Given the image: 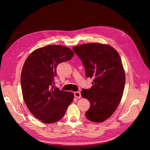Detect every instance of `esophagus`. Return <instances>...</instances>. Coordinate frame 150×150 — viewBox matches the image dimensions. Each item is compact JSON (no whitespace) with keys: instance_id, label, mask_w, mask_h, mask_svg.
Returning <instances> with one entry per match:
<instances>
[{"instance_id":"34e87169","label":"esophagus","mask_w":150,"mask_h":150,"mask_svg":"<svg viewBox=\"0 0 150 150\" xmlns=\"http://www.w3.org/2000/svg\"><path fill=\"white\" fill-rule=\"evenodd\" d=\"M74 96L77 98H80L81 97V93L79 91H76V92H74Z\"/></svg>"}]
</instances>
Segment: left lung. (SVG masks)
I'll use <instances>...</instances> for the list:
<instances>
[{
	"label": "left lung",
	"mask_w": 150,
	"mask_h": 150,
	"mask_svg": "<svg viewBox=\"0 0 150 150\" xmlns=\"http://www.w3.org/2000/svg\"><path fill=\"white\" fill-rule=\"evenodd\" d=\"M82 61L86 78L93 86L81 95L89 101L86 116L93 122L108 119L118 106L125 85V74L119 54L109 45L90 43L72 47Z\"/></svg>",
	"instance_id": "1"
}]
</instances>
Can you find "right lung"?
I'll use <instances>...</instances> for the list:
<instances>
[{
	"label": "right lung",
	"instance_id": "add662e5",
	"mask_svg": "<svg viewBox=\"0 0 150 150\" xmlns=\"http://www.w3.org/2000/svg\"><path fill=\"white\" fill-rule=\"evenodd\" d=\"M73 56L69 48L49 45L32 52L22 67L21 83L24 102L32 114L43 122L60 120L73 101L72 93L54 86L57 65Z\"/></svg>",
	"mask_w": 150,
	"mask_h": 150
}]
</instances>
